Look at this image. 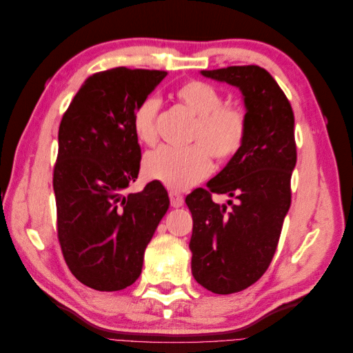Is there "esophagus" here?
Here are the masks:
<instances>
[{"label": "esophagus", "instance_id": "obj_1", "mask_svg": "<svg viewBox=\"0 0 353 353\" xmlns=\"http://www.w3.org/2000/svg\"><path fill=\"white\" fill-rule=\"evenodd\" d=\"M169 199H170V206L181 208L184 205V197H183V194H179L178 191L170 190L169 191Z\"/></svg>", "mask_w": 353, "mask_h": 353}]
</instances>
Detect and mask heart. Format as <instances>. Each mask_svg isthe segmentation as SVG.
I'll use <instances>...</instances> for the list:
<instances>
[{"label":"heart","instance_id":"b5f03b06","mask_svg":"<svg viewBox=\"0 0 353 353\" xmlns=\"http://www.w3.org/2000/svg\"><path fill=\"white\" fill-rule=\"evenodd\" d=\"M175 97L194 116L190 131V141L194 144L184 148H156L145 154L143 170L147 178L168 188L185 190L212 172V156L219 162H227L240 152L248 135V116L240 105L223 104L222 92L203 81L181 83ZM160 105L159 99L145 97L134 110L132 130L143 144L153 145L157 140L156 121Z\"/></svg>","mask_w":353,"mask_h":353}]
</instances>
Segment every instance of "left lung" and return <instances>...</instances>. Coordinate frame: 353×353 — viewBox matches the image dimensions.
Here are the masks:
<instances>
[{
    "label": "left lung",
    "mask_w": 353,
    "mask_h": 353,
    "mask_svg": "<svg viewBox=\"0 0 353 353\" xmlns=\"http://www.w3.org/2000/svg\"><path fill=\"white\" fill-rule=\"evenodd\" d=\"M239 87L244 95L248 135L240 152L208 183L185 197L193 215L191 272L216 294L237 293L268 270L292 203L296 165L294 114L279 83L263 68L201 70ZM213 194H228L218 205Z\"/></svg>",
    "instance_id": "8db88e82"
}]
</instances>
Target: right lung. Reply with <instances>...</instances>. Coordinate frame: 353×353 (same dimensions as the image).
Wrapping results in <instances>:
<instances>
[{"instance_id": "right-lung-1", "label": "right lung", "mask_w": 353, "mask_h": 353, "mask_svg": "<svg viewBox=\"0 0 353 353\" xmlns=\"http://www.w3.org/2000/svg\"><path fill=\"white\" fill-rule=\"evenodd\" d=\"M168 72L114 68L83 82L59 128L52 174L57 237L74 279L99 292L131 285L144 250L169 208L166 190L138 178L141 148L132 114Z\"/></svg>"}]
</instances>
